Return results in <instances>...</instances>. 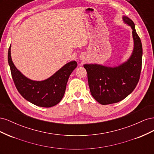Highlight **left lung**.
I'll list each match as a JSON object with an SVG mask.
<instances>
[{
	"label": "left lung",
	"mask_w": 154,
	"mask_h": 154,
	"mask_svg": "<svg viewBox=\"0 0 154 154\" xmlns=\"http://www.w3.org/2000/svg\"><path fill=\"white\" fill-rule=\"evenodd\" d=\"M125 24L132 29L134 48L127 62L115 67L98 64H85L88 86L93 97L101 105L115 103L125 99L136 88L140 78L143 49L134 22L123 17Z\"/></svg>",
	"instance_id": "8db88e82"
}]
</instances>
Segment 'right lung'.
<instances>
[{"mask_svg":"<svg viewBox=\"0 0 154 154\" xmlns=\"http://www.w3.org/2000/svg\"><path fill=\"white\" fill-rule=\"evenodd\" d=\"M8 60L13 80L18 92L31 103L46 108L57 105L62 100L69 76L77 67L76 62L72 61L65 65L47 80L33 81L23 75L13 64L11 57V45L8 49Z\"/></svg>","mask_w":154,"mask_h":154,"instance_id":"right-lung-1","label":"right lung"}]
</instances>
